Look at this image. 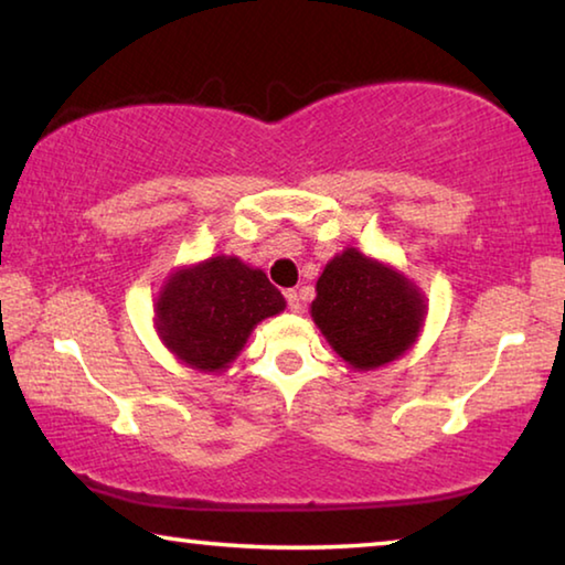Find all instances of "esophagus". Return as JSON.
<instances>
[{
    "label": "esophagus",
    "mask_w": 565,
    "mask_h": 565,
    "mask_svg": "<svg viewBox=\"0 0 565 565\" xmlns=\"http://www.w3.org/2000/svg\"><path fill=\"white\" fill-rule=\"evenodd\" d=\"M284 296H286V303H289L291 311H301V309H303V306H301V294H299V291L289 289Z\"/></svg>",
    "instance_id": "obj_1"
}]
</instances>
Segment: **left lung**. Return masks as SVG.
<instances>
[{
  "mask_svg": "<svg viewBox=\"0 0 565 565\" xmlns=\"http://www.w3.org/2000/svg\"><path fill=\"white\" fill-rule=\"evenodd\" d=\"M311 317L343 361L376 369L414 343L424 301L396 271L347 248L319 276Z\"/></svg>",
  "mask_w": 565,
  "mask_h": 565,
  "instance_id": "8db88e82",
  "label": "left lung"
}]
</instances>
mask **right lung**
Listing matches in <instances>:
<instances>
[{
    "label": "right lung",
    "instance_id": "obj_1",
    "mask_svg": "<svg viewBox=\"0 0 565 565\" xmlns=\"http://www.w3.org/2000/svg\"><path fill=\"white\" fill-rule=\"evenodd\" d=\"M284 296L262 269L216 256L174 274L157 301L161 339L189 366L222 371L266 317L284 311Z\"/></svg>",
    "mask_w": 565,
    "mask_h": 565
}]
</instances>
